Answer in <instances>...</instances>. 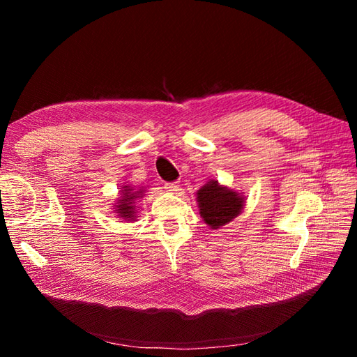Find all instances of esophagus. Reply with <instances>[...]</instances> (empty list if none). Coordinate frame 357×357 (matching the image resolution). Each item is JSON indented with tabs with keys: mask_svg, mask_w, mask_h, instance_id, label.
Instances as JSON below:
<instances>
[{
	"mask_svg": "<svg viewBox=\"0 0 357 357\" xmlns=\"http://www.w3.org/2000/svg\"><path fill=\"white\" fill-rule=\"evenodd\" d=\"M165 190L169 192V193H176L178 189H180V185L177 181H172V183H165Z\"/></svg>",
	"mask_w": 357,
	"mask_h": 357,
	"instance_id": "1",
	"label": "esophagus"
}]
</instances>
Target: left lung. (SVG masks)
<instances>
[{
    "instance_id": "left-lung-1",
    "label": "left lung",
    "mask_w": 357,
    "mask_h": 357,
    "mask_svg": "<svg viewBox=\"0 0 357 357\" xmlns=\"http://www.w3.org/2000/svg\"><path fill=\"white\" fill-rule=\"evenodd\" d=\"M197 202L201 218L211 229L232 222L245 204L240 192L226 188L218 180H210L197 192Z\"/></svg>"
}]
</instances>
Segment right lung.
<instances>
[{
  "label": "right lung",
  "mask_w": 357,
  "mask_h": 357,
  "mask_svg": "<svg viewBox=\"0 0 357 357\" xmlns=\"http://www.w3.org/2000/svg\"><path fill=\"white\" fill-rule=\"evenodd\" d=\"M144 195V189H134L132 186H122L121 197L113 205V211L119 215V219L132 222L137 219V202Z\"/></svg>",
  "instance_id": "add662e5"
}]
</instances>
